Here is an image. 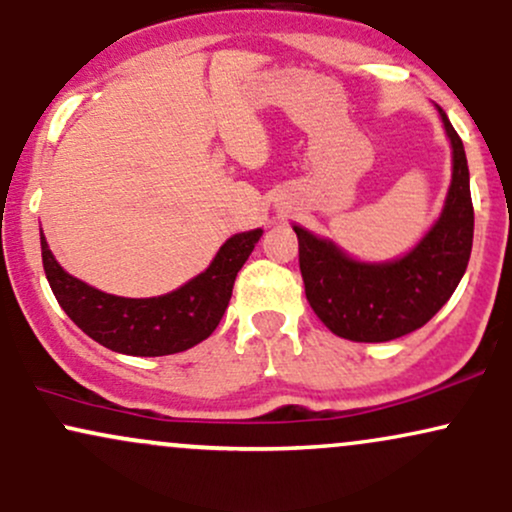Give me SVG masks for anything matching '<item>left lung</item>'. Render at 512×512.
<instances>
[{"mask_svg":"<svg viewBox=\"0 0 512 512\" xmlns=\"http://www.w3.org/2000/svg\"><path fill=\"white\" fill-rule=\"evenodd\" d=\"M436 110L452 149V180L440 216L409 252L385 262L356 260L334 240L293 223L305 298L337 337L375 344L419 330L464 276L474 238L467 156L448 115Z\"/></svg>","mask_w":512,"mask_h":512,"instance_id":"left-lung-1","label":"left lung"}]
</instances>
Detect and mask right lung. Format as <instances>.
I'll return each instance as SVG.
<instances>
[{"label": "right lung", "instance_id": "obj_1", "mask_svg": "<svg viewBox=\"0 0 512 512\" xmlns=\"http://www.w3.org/2000/svg\"><path fill=\"white\" fill-rule=\"evenodd\" d=\"M262 233V228L236 233L221 245L202 274L180 289L151 298L113 296L76 279L55 260L43 231L40 250L57 303L93 342L127 356H168L192 349L219 327L240 267Z\"/></svg>", "mask_w": 512, "mask_h": 512}]
</instances>
